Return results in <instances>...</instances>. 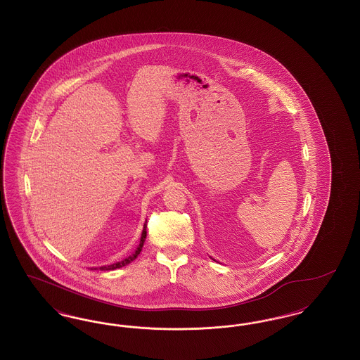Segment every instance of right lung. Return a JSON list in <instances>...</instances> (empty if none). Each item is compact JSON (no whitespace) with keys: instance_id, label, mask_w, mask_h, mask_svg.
<instances>
[{"instance_id":"1","label":"right lung","mask_w":360,"mask_h":360,"mask_svg":"<svg viewBox=\"0 0 360 360\" xmlns=\"http://www.w3.org/2000/svg\"><path fill=\"white\" fill-rule=\"evenodd\" d=\"M147 223V221H146ZM147 238V224H144V228H143V232H141V239H140V244H139V247L136 248V251L132 254V255H129L128 257H125L124 260H121V262H117V263H113V264H109V266H101L100 267V270L101 271H108V270H116V269H120L122 266H125V264H128V263H131L132 260H135L136 259L137 255L140 254V251H141V248H143V244H144V240ZM94 270H97V269H94Z\"/></svg>"}]
</instances>
